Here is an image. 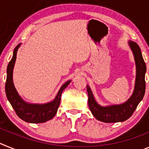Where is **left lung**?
<instances>
[{"label":"left lung","instance_id":"8db88e82","mask_svg":"<svg viewBox=\"0 0 149 149\" xmlns=\"http://www.w3.org/2000/svg\"><path fill=\"white\" fill-rule=\"evenodd\" d=\"M127 44L132 51L136 65V79L134 91L131 97L122 104L101 106L96 101L89 85H87L86 87L89 96L88 104L89 109L95 118L101 122L113 123L127 120L134 113L136 107L144 97L146 91L145 75L146 72V65L139 45L131 40L127 42Z\"/></svg>","mask_w":149,"mask_h":149}]
</instances>
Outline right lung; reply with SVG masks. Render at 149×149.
Wrapping results in <instances>:
<instances>
[{"mask_svg": "<svg viewBox=\"0 0 149 149\" xmlns=\"http://www.w3.org/2000/svg\"><path fill=\"white\" fill-rule=\"evenodd\" d=\"M21 44L18 45L14 49L12 60L8 64L6 69V81L5 90L8 101L15 111L18 116L29 123H43L51 120L56 115L60 106L61 94L71 83L68 80L62 85L54 99L44 104H32L25 101L19 95L13 84V69L16 60L17 51Z\"/></svg>", "mask_w": 149, "mask_h": 149, "instance_id": "right-lung-1", "label": "right lung"}]
</instances>
